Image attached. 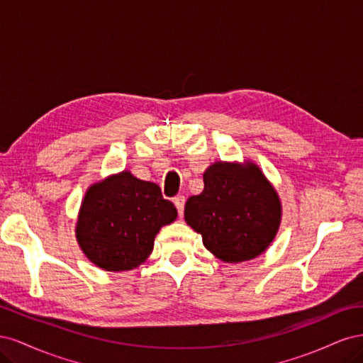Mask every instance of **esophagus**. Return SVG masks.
<instances>
[{
    "mask_svg": "<svg viewBox=\"0 0 363 363\" xmlns=\"http://www.w3.org/2000/svg\"><path fill=\"white\" fill-rule=\"evenodd\" d=\"M184 196L183 195H177L174 199V204H175V207H177V212H179V215L180 216H183V211H184Z\"/></svg>",
    "mask_w": 363,
    "mask_h": 363,
    "instance_id": "34e87169",
    "label": "esophagus"
}]
</instances>
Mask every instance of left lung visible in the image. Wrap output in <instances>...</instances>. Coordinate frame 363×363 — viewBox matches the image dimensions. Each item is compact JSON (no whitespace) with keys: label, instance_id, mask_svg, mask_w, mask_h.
<instances>
[{"label":"left lung","instance_id":"8db88e82","mask_svg":"<svg viewBox=\"0 0 363 363\" xmlns=\"http://www.w3.org/2000/svg\"><path fill=\"white\" fill-rule=\"evenodd\" d=\"M204 189L184 206V219L204 247L228 263L257 257L276 238L281 206L255 163L216 162L203 175Z\"/></svg>","mask_w":363,"mask_h":363}]
</instances>
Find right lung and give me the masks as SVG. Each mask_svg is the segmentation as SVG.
<instances>
[{"label": "right lung", "instance_id": "obj_1", "mask_svg": "<svg viewBox=\"0 0 363 363\" xmlns=\"http://www.w3.org/2000/svg\"><path fill=\"white\" fill-rule=\"evenodd\" d=\"M175 218L177 208L163 199L156 183L123 171L86 192L75 233L96 267L128 271L150 256L159 230Z\"/></svg>", "mask_w": 363, "mask_h": 363}]
</instances>
